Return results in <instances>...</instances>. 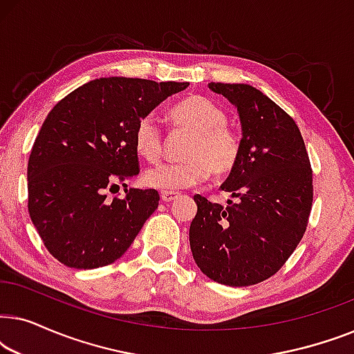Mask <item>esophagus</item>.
<instances>
[{"mask_svg":"<svg viewBox=\"0 0 354 354\" xmlns=\"http://www.w3.org/2000/svg\"><path fill=\"white\" fill-rule=\"evenodd\" d=\"M178 193H172V192H162L161 193V200L164 203H172L174 200H177Z\"/></svg>","mask_w":354,"mask_h":354,"instance_id":"34e87169","label":"esophagus"}]
</instances>
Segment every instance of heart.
I'll use <instances>...</instances> for the list:
<instances>
[{
    "instance_id": "obj_1",
    "label": "heart",
    "mask_w": 354,
    "mask_h": 354,
    "mask_svg": "<svg viewBox=\"0 0 354 354\" xmlns=\"http://www.w3.org/2000/svg\"><path fill=\"white\" fill-rule=\"evenodd\" d=\"M172 129L190 132L183 147L182 162H162L149 167L145 185L162 192H178L205 182L207 176L221 178L232 174L241 158V137L227 125L229 114L216 101L203 95H190L167 113ZM133 145L143 159L158 161L164 153V133L153 115H143L133 132Z\"/></svg>"
}]
</instances>
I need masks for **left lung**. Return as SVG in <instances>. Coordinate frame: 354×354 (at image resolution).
I'll use <instances>...</instances> for the list:
<instances>
[{"instance_id":"left-lung-1","label":"left lung","mask_w":354,"mask_h":354,"mask_svg":"<svg viewBox=\"0 0 354 354\" xmlns=\"http://www.w3.org/2000/svg\"><path fill=\"white\" fill-rule=\"evenodd\" d=\"M240 114L241 158L222 183L236 201L195 195L193 259L217 283L248 287L272 277L301 241L313 207V169L297 122L254 86L211 82Z\"/></svg>"}]
</instances>
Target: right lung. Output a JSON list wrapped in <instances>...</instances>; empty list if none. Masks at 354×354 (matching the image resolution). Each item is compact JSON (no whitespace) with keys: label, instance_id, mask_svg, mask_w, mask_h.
I'll return each instance as SVG.
<instances>
[{"label":"right lung","instance_id":"obj_1","mask_svg":"<svg viewBox=\"0 0 354 354\" xmlns=\"http://www.w3.org/2000/svg\"><path fill=\"white\" fill-rule=\"evenodd\" d=\"M188 82L103 77L64 96L46 115L27 166L28 214L50 254L96 269L122 256L159 205L153 188L125 190L140 172L137 122Z\"/></svg>","mask_w":354,"mask_h":354}]
</instances>
